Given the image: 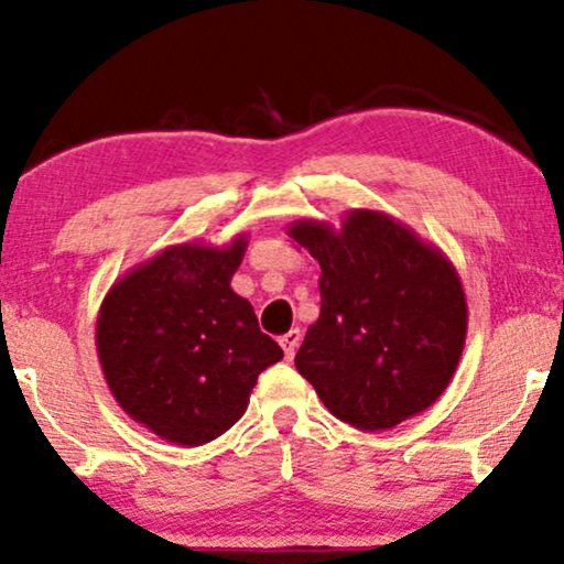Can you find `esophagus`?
<instances>
[{"label": "esophagus", "mask_w": 564, "mask_h": 564, "mask_svg": "<svg viewBox=\"0 0 564 564\" xmlns=\"http://www.w3.org/2000/svg\"><path fill=\"white\" fill-rule=\"evenodd\" d=\"M300 338H303V334H300V328H292V330H288V334L280 338V344H282V349H284V357H288V359L295 357V351H297V346H300Z\"/></svg>", "instance_id": "obj_1"}]
</instances>
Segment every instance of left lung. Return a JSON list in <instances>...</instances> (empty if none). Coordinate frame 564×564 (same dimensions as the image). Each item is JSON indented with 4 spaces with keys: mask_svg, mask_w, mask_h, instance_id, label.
Wrapping results in <instances>:
<instances>
[{
    "mask_svg": "<svg viewBox=\"0 0 564 564\" xmlns=\"http://www.w3.org/2000/svg\"><path fill=\"white\" fill-rule=\"evenodd\" d=\"M288 236L321 264V315L295 367L323 405L359 431L434 405L467 336L465 290L442 249L377 210H349L341 228L295 220Z\"/></svg>",
    "mask_w": 564,
    "mask_h": 564,
    "instance_id": "1",
    "label": "left lung"
}]
</instances>
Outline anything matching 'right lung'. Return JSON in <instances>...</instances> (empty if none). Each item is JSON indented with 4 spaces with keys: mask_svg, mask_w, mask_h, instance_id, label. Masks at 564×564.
Returning a JSON list of instances; mask_svg holds the SVG:
<instances>
[{
    "mask_svg": "<svg viewBox=\"0 0 564 564\" xmlns=\"http://www.w3.org/2000/svg\"><path fill=\"white\" fill-rule=\"evenodd\" d=\"M249 238L169 246L118 280L97 315V354L130 419L180 446L213 442L246 413L282 359L249 300L230 288Z\"/></svg>",
    "mask_w": 564,
    "mask_h": 564,
    "instance_id": "1",
    "label": "right lung"
}]
</instances>
